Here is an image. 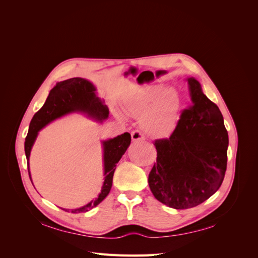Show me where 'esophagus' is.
Masks as SVG:
<instances>
[{"instance_id":"esophagus-1","label":"esophagus","mask_w":258,"mask_h":258,"mask_svg":"<svg viewBox=\"0 0 258 258\" xmlns=\"http://www.w3.org/2000/svg\"><path fill=\"white\" fill-rule=\"evenodd\" d=\"M131 135H132V140L133 141H138V140H143L144 139L143 134L139 131H133Z\"/></svg>"}]
</instances>
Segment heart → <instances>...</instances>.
Segmentation results:
<instances>
[{"label": "heart", "mask_w": 258, "mask_h": 258, "mask_svg": "<svg viewBox=\"0 0 258 258\" xmlns=\"http://www.w3.org/2000/svg\"><path fill=\"white\" fill-rule=\"evenodd\" d=\"M181 99L177 91L163 86H152L138 90L125 104V111L142 117L144 132L154 138L170 136L177 126Z\"/></svg>", "instance_id": "b5f03b06"}]
</instances>
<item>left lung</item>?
<instances>
[{
    "mask_svg": "<svg viewBox=\"0 0 258 258\" xmlns=\"http://www.w3.org/2000/svg\"><path fill=\"white\" fill-rule=\"evenodd\" d=\"M191 105L166 139L155 141L157 163L148 184L154 197L174 209L196 207L221 187L227 169L228 132L215 103L194 77L187 78Z\"/></svg>",
    "mask_w": 258,
    "mask_h": 258,
    "instance_id": "1",
    "label": "left lung"
}]
</instances>
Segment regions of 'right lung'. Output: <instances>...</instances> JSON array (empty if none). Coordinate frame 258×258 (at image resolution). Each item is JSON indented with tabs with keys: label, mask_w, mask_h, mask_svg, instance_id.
<instances>
[{
	"label": "right lung",
	"mask_w": 258,
	"mask_h": 258,
	"mask_svg": "<svg viewBox=\"0 0 258 258\" xmlns=\"http://www.w3.org/2000/svg\"><path fill=\"white\" fill-rule=\"evenodd\" d=\"M95 91H96V89L89 80L80 77H74L60 81L50 91L46 102L31 119L29 131L25 139V154L27 158V165H28L29 177V157L31 148L37 137L38 132L50 123L51 121L74 112L87 114L89 117L99 121H102L108 117L107 106L103 104V101L96 96ZM131 139V135L128 133H124L113 139L102 141L104 165L103 175H105V177L101 192L97 199L91 201L86 206L71 209V213L89 211L90 209L96 207L99 203L105 199L112 188L113 175L116 165L130 146ZM62 210L69 212V209Z\"/></svg>",
	"instance_id": "add662e5"
}]
</instances>
